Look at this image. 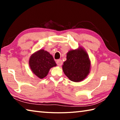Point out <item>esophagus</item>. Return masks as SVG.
<instances>
[{
	"instance_id": "obj_1",
	"label": "esophagus",
	"mask_w": 120,
	"mask_h": 120,
	"mask_svg": "<svg viewBox=\"0 0 120 120\" xmlns=\"http://www.w3.org/2000/svg\"><path fill=\"white\" fill-rule=\"evenodd\" d=\"M56 63L58 66H61L62 64V61L61 59H59L58 60H56Z\"/></svg>"
}]
</instances>
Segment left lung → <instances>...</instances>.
<instances>
[{
	"mask_svg": "<svg viewBox=\"0 0 120 120\" xmlns=\"http://www.w3.org/2000/svg\"><path fill=\"white\" fill-rule=\"evenodd\" d=\"M67 60L62 70L69 79L74 82L82 81L90 72L91 61L86 51L82 46L70 50L67 53Z\"/></svg>",
	"mask_w": 120,
	"mask_h": 120,
	"instance_id": "8db88e82",
	"label": "left lung"
}]
</instances>
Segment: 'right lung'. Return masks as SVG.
<instances>
[{"mask_svg": "<svg viewBox=\"0 0 120 120\" xmlns=\"http://www.w3.org/2000/svg\"><path fill=\"white\" fill-rule=\"evenodd\" d=\"M28 64L32 72L40 79L45 77L50 69L56 66L52 56L43 49L33 53L30 56Z\"/></svg>", "mask_w": 120, "mask_h": 120, "instance_id": "add662e5", "label": "right lung"}]
</instances>
